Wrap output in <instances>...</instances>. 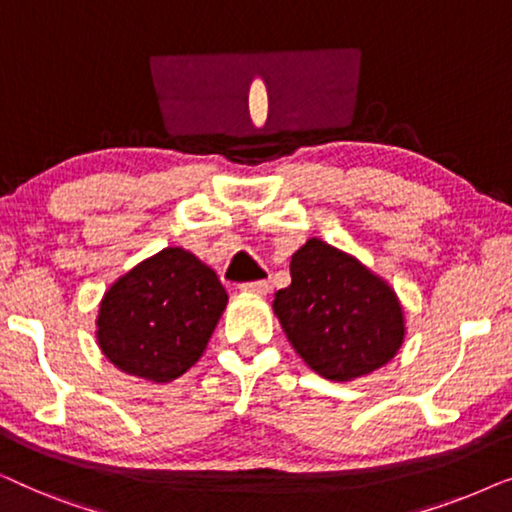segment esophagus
<instances>
[{
	"mask_svg": "<svg viewBox=\"0 0 512 512\" xmlns=\"http://www.w3.org/2000/svg\"><path fill=\"white\" fill-rule=\"evenodd\" d=\"M240 291H244V293H258V296H265V293L270 291V284L268 282H244V284H240Z\"/></svg>",
	"mask_w": 512,
	"mask_h": 512,
	"instance_id": "1",
	"label": "esophagus"
}]
</instances>
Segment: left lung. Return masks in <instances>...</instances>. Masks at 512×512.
Instances as JSON below:
<instances>
[{
  "label": "left lung",
  "mask_w": 512,
  "mask_h": 512,
  "mask_svg": "<svg viewBox=\"0 0 512 512\" xmlns=\"http://www.w3.org/2000/svg\"><path fill=\"white\" fill-rule=\"evenodd\" d=\"M272 310L300 359L333 382L373 373L403 345L394 289L317 237L291 256V284L275 293Z\"/></svg>",
  "instance_id": "left-lung-1"
}]
</instances>
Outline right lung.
I'll return each instance as SVG.
<instances>
[{"label": "right lung", "mask_w": 512, "mask_h": 512, "mask_svg": "<svg viewBox=\"0 0 512 512\" xmlns=\"http://www.w3.org/2000/svg\"><path fill=\"white\" fill-rule=\"evenodd\" d=\"M228 293L212 268L167 247L118 277L97 314V345L123 373L172 382L205 352Z\"/></svg>", "instance_id": "1"}]
</instances>
